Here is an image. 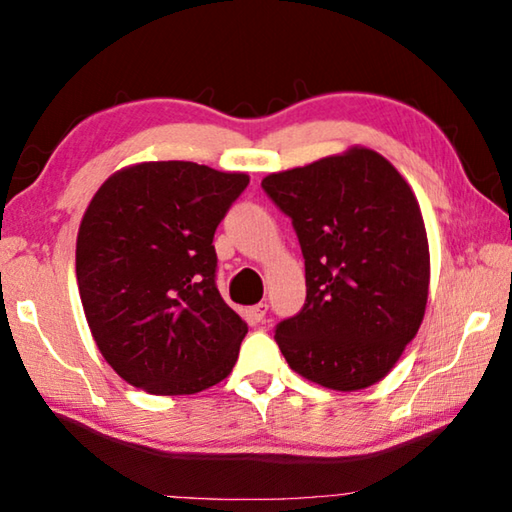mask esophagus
<instances>
[{
  "label": "esophagus",
  "instance_id": "obj_1",
  "mask_svg": "<svg viewBox=\"0 0 512 512\" xmlns=\"http://www.w3.org/2000/svg\"><path fill=\"white\" fill-rule=\"evenodd\" d=\"M266 311H268L266 302H259V305L250 309V318H253V323H262V320L266 318Z\"/></svg>",
  "mask_w": 512,
  "mask_h": 512
}]
</instances>
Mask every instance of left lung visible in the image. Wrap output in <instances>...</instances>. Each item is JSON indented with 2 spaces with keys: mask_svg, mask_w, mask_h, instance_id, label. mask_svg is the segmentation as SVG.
Wrapping results in <instances>:
<instances>
[{
  "mask_svg": "<svg viewBox=\"0 0 512 512\" xmlns=\"http://www.w3.org/2000/svg\"><path fill=\"white\" fill-rule=\"evenodd\" d=\"M264 192L291 216L307 300L275 341L289 368L332 391L384 379L418 334L429 298L427 228L411 185L368 146L268 173Z\"/></svg>",
  "mask_w": 512,
  "mask_h": 512,
  "instance_id": "1",
  "label": "left lung"
}]
</instances>
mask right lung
<instances>
[{"instance_id": "1", "label": "right lung", "mask_w": 512, "mask_h": 512, "mask_svg": "<svg viewBox=\"0 0 512 512\" xmlns=\"http://www.w3.org/2000/svg\"><path fill=\"white\" fill-rule=\"evenodd\" d=\"M250 183L196 162H137L85 210L76 280L92 339L131 386L194 395L230 375L246 320L214 284L216 225Z\"/></svg>"}]
</instances>
